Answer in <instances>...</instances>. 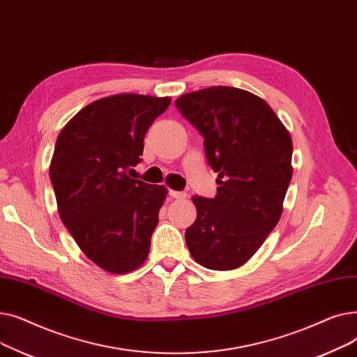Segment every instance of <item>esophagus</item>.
Returning <instances> with one entry per match:
<instances>
[{
	"instance_id": "esophagus-1",
	"label": "esophagus",
	"mask_w": 357,
	"mask_h": 357,
	"mask_svg": "<svg viewBox=\"0 0 357 357\" xmlns=\"http://www.w3.org/2000/svg\"><path fill=\"white\" fill-rule=\"evenodd\" d=\"M169 195H171L174 199H185L186 198V194L179 192V191H169Z\"/></svg>"
}]
</instances>
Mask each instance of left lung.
<instances>
[{
	"instance_id": "obj_1",
	"label": "left lung",
	"mask_w": 357,
	"mask_h": 357,
	"mask_svg": "<svg viewBox=\"0 0 357 357\" xmlns=\"http://www.w3.org/2000/svg\"><path fill=\"white\" fill-rule=\"evenodd\" d=\"M204 136L218 172L214 198L192 197L197 218L185 231L191 256L213 271H233L264 245L284 210L292 178V139L271 105L233 86H210L176 100Z\"/></svg>"
}]
</instances>
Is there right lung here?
Masks as SVG:
<instances>
[{
  "mask_svg": "<svg viewBox=\"0 0 357 357\" xmlns=\"http://www.w3.org/2000/svg\"><path fill=\"white\" fill-rule=\"evenodd\" d=\"M169 97L116 93L78 111L61 130L49 166L58 213L85 256L108 273L137 269L166 199L165 185L127 176Z\"/></svg>",
  "mask_w": 357,
  "mask_h": 357,
  "instance_id": "right-lung-1",
  "label": "right lung"
}]
</instances>
